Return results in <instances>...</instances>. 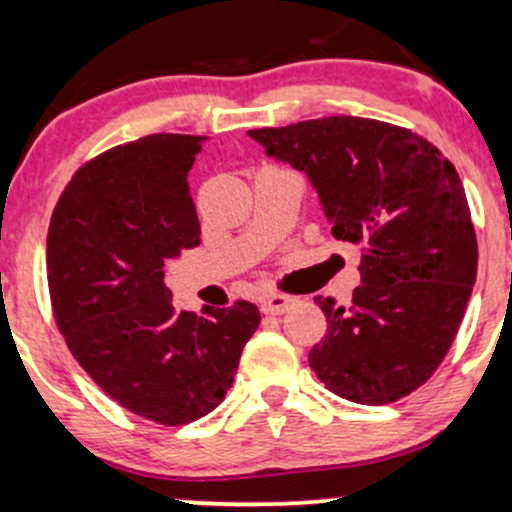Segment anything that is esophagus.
Returning a JSON list of instances; mask_svg holds the SVG:
<instances>
[{"instance_id": "34e87169", "label": "esophagus", "mask_w": 512, "mask_h": 512, "mask_svg": "<svg viewBox=\"0 0 512 512\" xmlns=\"http://www.w3.org/2000/svg\"><path fill=\"white\" fill-rule=\"evenodd\" d=\"M293 298L291 296H284V293H272V296H267L262 301V313L267 315H284L286 310L293 308Z\"/></svg>"}]
</instances>
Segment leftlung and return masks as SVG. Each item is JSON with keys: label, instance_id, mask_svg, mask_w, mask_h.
<instances>
[{"label": "left lung", "instance_id": "8db88e82", "mask_svg": "<svg viewBox=\"0 0 512 512\" xmlns=\"http://www.w3.org/2000/svg\"><path fill=\"white\" fill-rule=\"evenodd\" d=\"M250 137L308 173L332 236L363 252L349 308L315 296L330 325L308 354L320 383L373 407L419 390L455 342L477 279V233L455 166L411 129L368 117Z\"/></svg>", "mask_w": 512, "mask_h": 512}]
</instances>
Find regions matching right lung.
Returning <instances> with one entry per match:
<instances>
[{
    "mask_svg": "<svg viewBox=\"0 0 512 512\" xmlns=\"http://www.w3.org/2000/svg\"><path fill=\"white\" fill-rule=\"evenodd\" d=\"M202 137L149 134L91 158L52 211L48 286L64 342L122 409L161 426L214 411L260 325L248 301L173 308L163 262L199 245L187 173Z\"/></svg>",
    "mask_w": 512,
    "mask_h": 512,
    "instance_id": "1",
    "label": "right lung"
}]
</instances>
